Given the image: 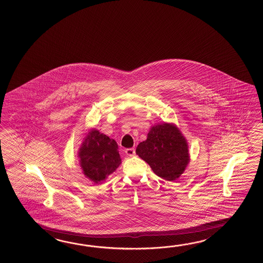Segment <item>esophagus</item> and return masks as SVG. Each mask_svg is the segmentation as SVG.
Instances as JSON below:
<instances>
[{
    "label": "esophagus",
    "instance_id": "34e87169",
    "mask_svg": "<svg viewBox=\"0 0 263 263\" xmlns=\"http://www.w3.org/2000/svg\"><path fill=\"white\" fill-rule=\"evenodd\" d=\"M125 153L128 156H134V154H135V149L134 148H127V149H125Z\"/></svg>",
    "mask_w": 263,
    "mask_h": 263
}]
</instances>
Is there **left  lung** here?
I'll list each match as a JSON object with an SVG mask.
<instances>
[{"label":"left lung","instance_id":"8db88e82","mask_svg":"<svg viewBox=\"0 0 263 263\" xmlns=\"http://www.w3.org/2000/svg\"><path fill=\"white\" fill-rule=\"evenodd\" d=\"M136 153L151 165L153 172L172 181L183 173L189 162L188 145L179 129L170 124L152 127Z\"/></svg>","mask_w":263,"mask_h":263}]
</instances>
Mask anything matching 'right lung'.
<instances>
[{"instance_id":"1","label":"right lung","mask_w":263,"mask_h":263,"mask_svg":"<svg viewBox=\"0 0 263 263\" xmlns=\"http://www.w3.org/2000/svg\"><path fill=\"white\" fill-rule=\"evenodd\" d=\"M79 157L84 175L96 183L104 180L121 163L117 142L96 129L84 140Z\"/></svg>"}]
</instances>
